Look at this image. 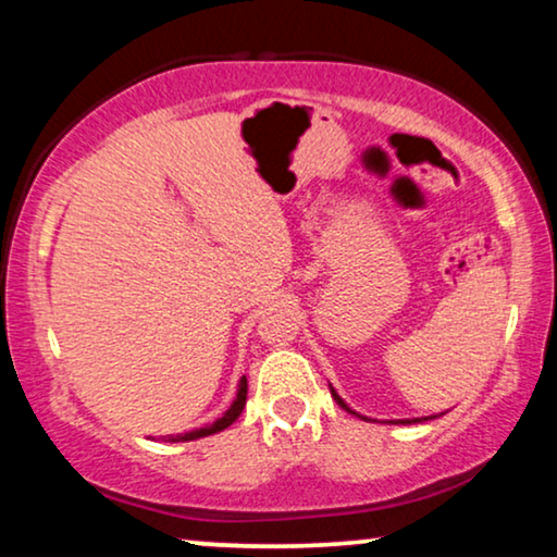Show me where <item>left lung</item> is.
<instances>
[{
	"mask_svg": "<svg viewBox=\"0 0 557 557\" xmlns=\"http://www.w3.org/2000/svg\"><path fill=\"white\" fill-rule=\"evenodd\" d=\"M329 387H331V384H329ZM331 395H333V399H336V405L344 407L346 412H351V414H356V418H361V420H372V418H367V414H359L356 410H351V407H348V405L344 403V397H341L338 392L333 389V387H331ZM441 414H443V412H441ZM433 418H438V414H428V418H403V420H389V422H397V425H412V422H425V420H433Z\"/></svg>",
	"mask_w": 557,
	"mask_h": 557,
	"instance_id": "obj_1",
	"label": "left lung"
}]
</instances>
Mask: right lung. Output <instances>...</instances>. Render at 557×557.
<instances>
[{
    "mask_svg": "<svg viewBox=\"0 0 557 557\" xmlns=\"http://www.w3.org/2000/svg\"><path fill=\"white\" fill-rule=\"evenodd\" d=\"M244 405H247V376H242L239 380V387H236V397L234 403L228 405V410L221 414L211 422V425H203V428H196V430H188V433H177V435H162V441L168 443H188V441H198V438H206V435H213V433H221V430H226L232 422L239 418Z\"/></svg>",
    "mask_w": 557,
    "mask_h": 557,
    "instance_id": "1",
    "label": "right lung"
}]
</instances>
